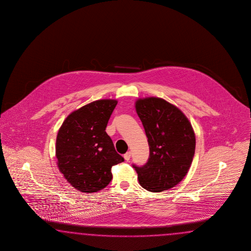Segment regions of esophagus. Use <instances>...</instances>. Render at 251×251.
I'll return each instance as SVG.
<instances>
[{
    "mask_svg": "<svg viewBox=\"0 0 251 251\" xmlns=\"http://www.w3.org/2000/svg\"><path fill=\"white\" fill-rule=\"evenodd\" d=\"M123 156H124V159L126 160V161L128 162V161L130 159V156H131V152H127L126 153H125V154H124V155H123Z\"/></svg>",
    "mask_w": 251,
    "mask_h": 251,
    "instance_id": "1",
    "label": "esophagus"
}]
</instances>
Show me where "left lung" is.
<instances>
[{
    "label": "left lung",
    "mask_w": 251,
    "mask_h": 251,
    "mask_svg": "<svg viewBox=\"0 0 251 251\" xmlns=\"http://www.w3.org/2000/svg\"><path fill=\"white\" fill-rule=\"evenodd\" d=\"M136 112L148 138L147 163L135 168L140 185L160 192L175 187L187 175L195 152L192 126L176 106L159 98L138 99Z\"/></svg>",
    "instance_id": "left-lung-1"
}]
</instances>
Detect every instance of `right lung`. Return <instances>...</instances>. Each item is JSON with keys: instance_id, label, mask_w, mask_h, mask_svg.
I'll use <instances>...</instances> for the list:
<instances>
[{"instance_id": "right-lung-1", "label": "right lung", "mask_w": 251, "mask_h": 251, "mask_svg": "<svg viewBox=\"0 0 251 251\" xmlns=\"http://www.w3.org/2000/svg\"><path fill=\"white\" fill-rule=\"evenodd\" d=\"M118 101L101 99L72 112L56 139V158L61 174L84 193L103 190L112 179L111 167L124 161L115 150L106 127Z\"/></svg>"}]
</instances>
